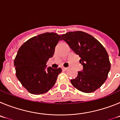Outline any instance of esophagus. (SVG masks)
<instances>
[{"label":"esophagus","instance_id":"34e87169","mask_svg":"<svg viewBox=\"0 0 120 120\" xmlns=\"http://www.w3.org/2000/svg\"><path fill=\"white\" fill-rule=\"evenodd\" d=\"M62 69L64 70V71H66V70L68 69V68H64V67H63Z\"/></svg>","mask_w":120,"mask_h":120}]
</instances>
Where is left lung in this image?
<instances>
[{
    "label": "left lung",
    "instance_id": "1",
    "mask_svg": "<svg viewBox=\"0 0 120 120\" xmlns=\"http://www.w3.org/2000/svg\"><path fill=\"white\" fill-rule=\"evenodd\" d=\"M71 49L80 57L83 69L71 79L74 87L84 93H92L102 86L111 69L109 56L96 39L81 31L70 32L61 36Z\"/></svg>",
    "mask_w": 120,
    "mask_h": 120
}]
</instances>
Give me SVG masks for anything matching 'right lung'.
Masks as SVG:
<instances>
[{
  "label": "right lung",
  "instance_id": "obj_1",
  "mask_svg": "<svg viewBox=\"0 0 120 120\" xmlns=\"http://www.w3.org/2000/svg\"><path fill=\"white\" fill-rule=\"evenodd\" d=\"M60 40L57 33L47 32L29 39L18 49L14 60L16 76L29 93L41 94L54 86L61 69L47 68L46 64Z\"/></svg>",
  "mask_w": 120,
  "mask_h": 120
}]
</instances>
